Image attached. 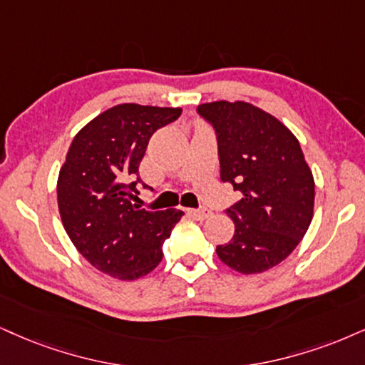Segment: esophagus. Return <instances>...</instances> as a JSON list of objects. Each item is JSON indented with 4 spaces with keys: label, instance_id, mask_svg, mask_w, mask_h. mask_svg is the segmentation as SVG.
Wrapping results in <instances>:
<instances>
[{
    "label": "esophagus",
    "instance_id": "esophagus-1",
    "mask_svg": "<svg viewBox=\"0 0 365 365\" xmlns=\"http://www.w3.org/2000/svg\"><path fill=\"white\" fill-rule=\"evenodd\" d=\"M190 215L195 220H197V222H205L206 218H210L211 215V210H208V208H197V210H190Z\"/></svg>",
    "mask_w": 365,
    "mask_h": 365
}]
</instances>
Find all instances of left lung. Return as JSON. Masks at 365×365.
I'll list each match as a JSON object with an SVG mask.
<instances>
[{"label": "left lung", "mask_w": 365, "mask_h": 365, "mask_svg": "<svg viewBox=\"0 0 365 365\" xmlns=\"http://www.w3.org/2000/svg\"><path fill=\"white\" fill-rule=\"evenodd\" d=\"M218 145L220 179L242 195L227 215L235 235L218 245L223 264L257 274L298 247L313 218L314 181L299 142L281 121L244 101L196 108Z\"/></svg>", "instance_id": "8db88e82"}]
</instances>
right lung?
<instances>
[{"instance_id": "1", "label": "right lung", "mask_w": 365, "mask_h": 365, "mask_svg": "<svg viewBox=\"0 0 365 365\" xmlns=\"http://www.w3.org/2000/svg\"><path fill=\"white\" fill-rule=\"evenodd\" d=\"M181 113V108L118 105L89 121L71 143L58 173V211L79 254L108 276L133 281L154 271L162 244L184 215L132 203L138 187H147L138 168L148 140Z\"/></svg>"}]
</instances>
